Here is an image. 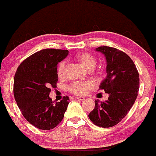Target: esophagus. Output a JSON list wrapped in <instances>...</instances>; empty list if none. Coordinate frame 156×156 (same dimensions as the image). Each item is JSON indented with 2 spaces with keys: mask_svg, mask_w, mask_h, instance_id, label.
Returning a JSON list of instances; mask_svg holds the SVG:
<instances>
[{
  "mask_svg": "<svg viewBox=\"0 0 156 156\" xmlns=\"http://www.w3.org/2000/svg\"><path fill=\"white\" fill-rule=\"evenodd\" d=\"M75 100L76 101H81L85 100V98H83V97H76Z\"/></svg>",
  "mask_w": 156,
  "mask_h": 156,
  "instance_id": "esophagus-1",
  "label": "esophagus"
}]
</instances>
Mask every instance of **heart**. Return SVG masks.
<instances>
[{
    "label": "heart",
    "mask_w": 156,
    "mask_h": 156,
    "mask_svg": "<svg viewBox=\"0 0 156 156\" xmlns=\"http://www.w3.org/2000/svg\"><path fill=\"white\" fill-rule=\"evenodd\" d=\"M76 59L82 66H83L88 70L93 69L96 66V58L92 55L89 53H81L76 56ZM65 69H66V62H62L58 68V75L59 77H62L65 74ZM93 87L90 82H74L69 87V90L73 93L77 95H82L86 94Z\"/></svg>",
    "instance_id": "heart-1"
}]
</instances>
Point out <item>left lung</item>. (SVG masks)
<instances>
[{
  "label": "left lung",
  "mask_w": 156,
  "mask_h": 156,
  "mask_svg": "<svg viewBox=\"0 0 156 156\" xmlns=\"http://www.w3.org/2000/svg\"><path fill=\"white\" fill-rule=\"evenodd\" d=\"M96 51L106 60V77L99 90L108 94V99L94 101V108L88 117L94 124L112 127L126 115L137 97L139 74L132 59L124 52L111 47H99Z\"/></svg>",
  "instance_id": "obj_1"
}]
</instances>
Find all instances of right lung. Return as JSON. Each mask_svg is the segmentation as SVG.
I'll return each mask as SVG.
<instances>
[{
    "label": "right lung",
    "instance_id": "1",
    "mask_svg": "<svg viewBox=\"0 0 156 156\" xmlns=\"http://www.w3.org/2000/svg\"><path fill=\"white\" fill-rule=\"evenodd\" d=\"M69 51L44 49L34 53L18 67L14 77V96L18 107L30 123L38 129H53L60 123L69 103V97L53 102L51 87L58 81V64Z\"/></svg>",
    "mask_w": 156,
    "mask_h": 156
}]
</instances>
